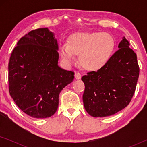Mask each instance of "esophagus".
<instances>
[{
	"instance_id": "obj_1",
	"label": "esophagus",
	"mask_w": 147,
	"mask_h": 147,
	"mask_svg": "<svg viewBox=\"0 0 147 147\" xmlns=\"http://www.w3.org/2000/svg\"><path fill=\"white\" fill-rule=\"evenodd\" d=\"M75 78H76V80H80V79H81V78H82L81 74H80V72L76 71V73H75Z\"/></svg>"
}]
</instances>
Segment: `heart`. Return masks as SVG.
I'll return each instance as SVG.
<instances>
[{
    "label": "heart",
    "instance_id": "heart-1",
    "mask_svg": "<svg viewBox=\"0 0 147 147\" xmlns=\"http://www.w3.org/2000/svg\"><path fill=\"white\" fill-rule=\"evenodd\" d=\"M115 45V40L108 33H78L68 38L67 44L60 45V54L67 64L75 61V55L79 56V62L82 67L96 71L109 61Z\"/></svg>",
    "mask_w": 147,
    "mask_h": 147
}]
</instances>
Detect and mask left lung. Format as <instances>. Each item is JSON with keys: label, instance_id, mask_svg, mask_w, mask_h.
Masks as SVG:
<instances>
[{"label": "left lung", "instance_id": "obj_1", "mask_svg": "<svg viewBox=\"0 0 147 147\" xmlns=\"http://www.w3.org/2000/svg\"><path fill=\"white\" fill-rule=\"evenodd\" d=\"M125 37L109 61L97 71L88 72L85 85L84 108L94 117H105L126 107L133 96L139 76L136 54Z\"/></svg>", "mask_w": 147, "mask_h": 147}]
</instances>
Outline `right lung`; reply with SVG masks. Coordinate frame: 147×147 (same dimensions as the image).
<instances>
[{"instance_id": "obj_1", "label": "right lung", "mask_w": 147, "mask_h": 147, "mask_svg": "<svg viewBox=\"0 0 147 147\" xmlns=\"http://www.w3.org/2000/svg\"><path fill=\"white\" fill-rule=\"evenodd\" d=\"M57 50L54 34L47 28H40L23 36L11 53L10 95L31 117L53 116L59 105V93L74 78V72L58 66Z\"/></svg>"}]
</instances>
